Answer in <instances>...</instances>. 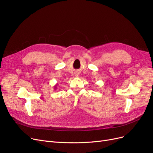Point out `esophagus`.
<instances>
[{
    "label": "esophagus",
    "instance_id": "1",
    "mask_svg": "<svg viewBox=\"0 0 153 153\" xmlns=\"http://www.w3.org/2000/svg\"><path fill=\"white\" fill-rule=\"evenodd\" d=\"M77 76H78V75H77Z\"/></svg>",
    "mask_w": 153,
    "mask_h": 153
}]
</instances>
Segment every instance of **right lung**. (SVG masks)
Here are the masks:
<instances>
[{
  "label": "right lung",
  "instance_id": "1",
  "mask_svg": "<svg viewBox=\"0 0 153 153\" xmlns=\"http://www.w3.org/2000/svg\"><path fill=\"white\" fill-rule=\"evenodd\" d=\"M57 84L55 85V86H54V89H55V90H56V89H57Z\"/></svg>",
  "mask_w": 153,
  "mask_h": 153
}]
</instances>
